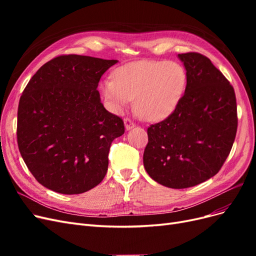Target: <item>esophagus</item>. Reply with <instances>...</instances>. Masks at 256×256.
Returning a JSON list of instances; mask_svg holds the SVG:
<instances>
[{
	"instance_id": "34e87169",
	"label": "esophagus",
	"mask_w": 256,
	"mask_h": 256,
	"mask_svg": "<svg viewBox=\"0 0 256 256\" xmlns=\"http://www.w3.org/2000/svg\"><path fill=\"white\" fill-rule=\"evenodd\" d=\"M124 124H125L126 130H130V129H132L134 127H136V124L132 120H131L130 118H126L125 120H124Z\"/></svg>"
}]
</instances>
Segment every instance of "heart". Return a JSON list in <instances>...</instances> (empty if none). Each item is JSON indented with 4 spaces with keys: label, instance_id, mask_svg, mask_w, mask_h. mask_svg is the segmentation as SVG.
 Listing matches in <instances>:
<instances>
[{
    "label": "heart",
    "instance_id": "1",
    "mask_svg": "<svg viewBox=\"0 0 256 256\" xmlns=\"http://www.w3.org/2000/svg\"><path fill=\"white\" fill-rule=\"evenodd\" d=\"M114 79H106L102 92L115 110L134 100V112L146 120H158L171 114L187 85V72L176 62L138 60L120 67Z\"/></svg>",
    "mask_w": 256,
    "mask_h": 256
}]
</instances>
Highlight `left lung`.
I'll return each instance as SVG.
<instances>
[{
	"label": "left lung",
	"mask_w": 256,
	"mask_h": 256,
	"mask_svg": "<svg viewBox=\"0 0 256 256\" xmlns=\"http://www.w3.org/2000/svg\"><path fill=\"white\" fill-rule=\"evenodd\" d=\"M187 85L175 110L147 128L143 164L154 182L173 189L196 186L226 162L237 132L235 92L200 53L178 54Z\"/></svg>",
	"instance_id": "obj_1"
}]
</instances>
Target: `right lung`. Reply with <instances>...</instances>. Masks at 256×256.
Returning <instances> with one entry per match:
<instances>
[{
    "label": "right lung",
    "mask_w": 256,
    "mask_h": 256,
    "mask_svg": "<svg viewBox=\"0 0 256 256\" xmlns=\"http://www.w3.org/2000/svg\"><path fill=\"white\" fill-rule=\"evenodd\" d=\"M116 60L60 56L32 76L19 100L17 142L44 187L80 194L102 182L124 122L104 109L97 86Z\"/></svg>",
    "instance_id": "right-lung-1"
}]
</instances>
